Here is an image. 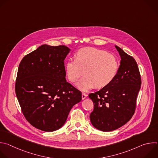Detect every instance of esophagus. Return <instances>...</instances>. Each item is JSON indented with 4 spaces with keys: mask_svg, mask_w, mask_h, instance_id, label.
I'll return each mask as SVG.
<instances>
[{
    "mask_svg": "<svg viewBox=\"0 0 158 158\" xmlns=\"http://www.w3.org/2000/svg\"><path fill=\"white\" fill-rule=\"evenodd\" d=\"M87 97V94H86L85 93H82V99H84Z\"/></svg>",
    "mask_w": 158,
    "mask_h": 158,
    "instance_id": "1",
    "label": "esophagus"
}]
</instances>
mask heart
Instances as JSON below:
<instances>
[{"mask_svg":"<svg viewBox=\"0 0 158 158\" xmlns=\"http://www.w3.org/2000/svg\"><path fill=\"white\" fill-rule=\"evenodd\" d=\"M65 69L72 82L77 81L84 73L85 76L76 86L82 91H87L95 85L103 87L113 80L119 69V61L114 55L106 51L84 48L77 51L76 59L68 60Z\"/></svg>","mask_w":158,"mask_h":158,"instance_id":"obj_1","label":"heart"}]
</instances>
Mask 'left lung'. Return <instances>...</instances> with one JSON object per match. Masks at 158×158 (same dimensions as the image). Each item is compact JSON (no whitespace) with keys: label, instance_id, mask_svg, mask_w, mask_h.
Masks as SVG:
<instances>
[{"label":"left lung","instance_id":"1","mask_svg":"<svg viewBox=\"0 0 158 158\" xmlns=\"http://www.w3.org/2000/svg\"><path fill=\"white\" fill-rule=\"evenodd\" d=\"M121 57L116 76L109 84L89 97L94 103L90 120L96 129L108 132L126 124L133 116L141 81L135 59L115 46Z\"/></svg>","mask_w":158,"mask_h":158}]
</instances>
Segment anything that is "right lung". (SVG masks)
<instances>
[{
  "mask_svg": "<svg viewBox=\"0 0 158 158\" xmlns=\"http://www.w3.org/2000/svg\"><path fill=\"white\" fill-rule=\"evenodd\" d=\"M71 49L44 44L22 59L15 94L23 114L34 127L46 132L60 128L82 94L65 79L64 59Z\"/></svg>",
  "mask_w": 158,
  "mask_h": 158,
  "instance_id": "obj_1",
  "label": "right lung"
}]
</instances>
